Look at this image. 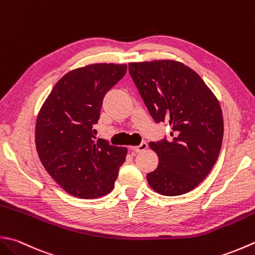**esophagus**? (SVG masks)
Listing matches in <instances>:
<instances>
[{
	"mask_svg": "<svg viewBox=\"0 0 255 255\" xmlns=\"http://www.w3.org/2000/svg\"><path fill=\"white\" fill-rule=\"evenodd\" d=\"M147 147H148V143L147 142H141L140 144H139V146H136V147H130V150L132 151V152H140V151H143L144 149H147Z\"/></svg>",
	"mask_w": 255,
	"mask_h": 255,
	"instance_id": "esophagus-1",
	"label": "esophagus"
}]
</instances>
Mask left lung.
<instances>
[{
    "mask_svg": "<svg viewBox=\"0 0 255 255\" xmlns=\"http://www.w3.org/2000/svg\"><path fill=\"white\" fill-rule=\"evenodd\" d=\"M129 74L149 114L171 128V138L151 141L159 164L147 174L162 196H180L196 188L217 162L223 139L220 104L202 78L173 61L130 63Z\"/></svg>",
    "mask_w": 255,
    "mask_h": 255,
    "instance_id": "obj_1",
    "label": "left lung"
}]
</instances>
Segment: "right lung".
<instances>
[{"label":"right lung","mask_w":255,"mask_h":255,"mask_svg":"<svg viewBox=\"0 0 255 255\" xmlns=\"http://www.w3.org/2000/svg\"><path fill=\"white\" fill-rule=\"evenodd\" d=\"M126 72L127 65L121 64H94L69 72L38 114V157L49 176L74 197L93 199L111 192L126 159V148L94 134L105 95Z\"/></svg>","instance_id":"obj_1"}]
</instances>
